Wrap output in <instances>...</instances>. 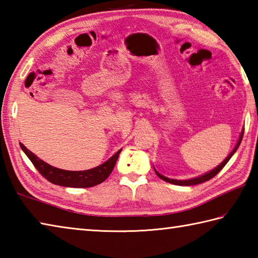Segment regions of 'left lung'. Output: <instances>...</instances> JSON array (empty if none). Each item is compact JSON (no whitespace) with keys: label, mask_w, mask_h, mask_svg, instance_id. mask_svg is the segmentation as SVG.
<instances>
[{"label":"left lung","mask_w":258,"mask_h":258,"mask_svg":"<svg viewBox=\"0 0 258 258\" xmlns=\"http://www.w3.org/2000/svg\"><path fill=\"white\" fill-rule=\"evenodd\" d=\"M243 135H244V130H241L240 135H239V139H238V141H237V143H236V145H235L234 150L231 151V152L229 153V155L227 156V158H226L219 165H217L215 169H213L211 171H209V172H207V173H205V174H201V175H199V176H196V178L188 179V180H175V179L166 178V176H164V175H162L161 173H159L158 171H156V170L154 169V170H155V173L158 174V176H159L160 179H162V180L166 181V182H169V183L176 184V185H195V184H199V183L206 182V181H208V180H210L211 178H214V176H215L217 173H219L220 171H221V169H223L224 166L227 164V162H228L231 156L234 155V153L236 152L237 149L239 148L240 142H241V139H243Z\"/></svg>","instance_id":"obj_1"}]
</instances>
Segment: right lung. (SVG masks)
<instances>
[{
    "label": "right lung",
    "mask_w": 258,
    "mask_h": 258,
    "mask_svg": "<svg viewBox=\"0 0 258 258\" xmlns=\"http://www.w3.org/2000/svg\"><path fill=\"white\" fill-rule=\"evenodd\" d=\"M20 146L42 176L53 184L68 186V188H90V186L102 183L112 173L116 161L122 151V149L118 150L112 158H109L106 162L96 166V168L84 171H68L45 163L44 161L39 159L31 151L25 148L22 143H20Z\"/></svg>",
    "instance_id": "obj_1"
}]
</instances>
